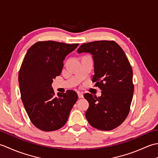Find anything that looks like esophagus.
<instances>
[{"instance_id": "1", "label": "esophagus", "mask_w": 158, "mask_h": 158, "mask_svg": "<svg viewBox=\"0 0 158 158\" xmlns=\"http://www.w3.org/2000/svg\"><path fill=\"white\" fill-rule=\"evenodd\" d=\"M77 94H78L79 98H83V93L78 92V93H77Z\"/></svg>"}]
</instances>
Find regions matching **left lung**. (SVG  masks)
Returning <instances> with one entry per match:
<instances>
[{
  "mask_svg": "<svg viewBox=\"0 0 158 158\" xmlns=\"http://www.w3.org/2000/svg\"><path fill=\"white\" fill-rule=\"evenodd\" d=\"M77 52L92 55L94 64L92 81L102 90L98 98L89 93L84 94L89 102L85 112L87 120L100 130L115 128L128 115L134 93L133 73L126 53L113 41L83 43Z\"/></svg>",
  "mask_w": 158,
  "mask_h": 158,
  "instance_id": "8db88e82",
  "label": "left lung"
}]
</instances>
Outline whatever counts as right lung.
I'll return each mask as SVG.
<instances>
[{
	"mask_svg": "<svg viewBox=\"0 0 158 158\" xmlns=\"http://www.w3.org/2000/svg\"><path fill=\"white\" fill-rule=\"evenodd\" d=\"M79 44L39 41L28 50L19 72L21 98L32 123L43 131L61 128L68 120L77 93L67 90L55 96L53 79L62 72L65 57Z\"/></svg>",
	"mask_w": 158,
	"mask_h": 158,
	"instance_id": "obj_1",
	"label": "right lung"
}]
</instances>
